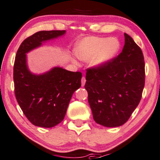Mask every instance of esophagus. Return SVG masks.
<instances>
[{"label":"esophagus","instance_id":"34e87169","mask_svg":"<svg viewBox=\"0 0 160 160\" xmlns=\"http://www.w3.org/2000/svg\"><path fill=\"white\" fill-rule=\"evenodd\" d=\"M85 82H86V80H85V77H82V79H81V85H82V87L85 85Z\"/></svg>","mask_w":160,"mask_h":160}]
</instances>
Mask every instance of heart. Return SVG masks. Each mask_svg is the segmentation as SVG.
<instances>
[{
	"label": "heart",
	"mask_w": 160,
	"mask_h": 160,
	"mask_svg": "<svg viewBox=\"0 0 160 160\" xmlns=\"http://www.w3.org/2000/svg\"><path fill=\"white\" fill-rule=\"evenodd\" d=\"M120 47V42L116 38L87 37L78 43L75 52L81 60H89L90 68L98 69L111 62L118 52ZM71 60L75 65L78 64L75 57H72Z\"/></svg>",
	"instance_id": "obj_1"
}]
</instances>
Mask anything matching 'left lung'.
Here are the masks:
<instances>
[{"instance_id": "1", "label": "left lung", "mask_w": 160, "mask_h": 160, "mask_svg": "<svg viewBox=\"0 0 160 160\" xmlns=\"http://www.w3.org/2000/svg\"><path fill=\"white\" fill-rule=\"evenodd\" d=\"M122 52L106 65L90 69L85 88L95 122L118 127L128 120L142 98L144 87V56L129 35L124 34Z\"/></svg>"}]
</instances>
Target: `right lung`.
Here are the masks:
<instances>
[{
  "instance_id": "add662e5",
  "label": "right lung",
  "mask_w": 160,
  "mask_h": 160,
  "mask_svg": "<svg viewBox=\"0 0 160 160\" xmlns=\"http://www.w3.org/2000/svg\"><path fill=\"white\" fill-rule=\"evenodd\" d=\"M66 31H41L21 43L16 55L13 81L16 100L32 124L52 128L65 118L74 92L81 86L82 73L54 67L46 72L30 71L27 54L43 43L62 37Z\"/></svg>"
}]
</instances>
